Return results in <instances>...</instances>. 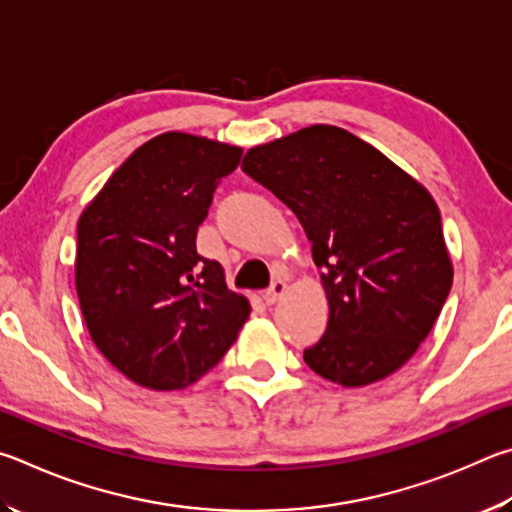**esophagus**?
<instances>
[{"label":"esophagus","mask_w":512,"mask_h":512,"mask_svg":"<svg viewBox=\"0 0 512 512\" xmlns=\"http://www.w3.org/2000/svg\"><path fill=\"white\" fill-rule=\"evenodd\" d=\"M285 292H288V283H285V281H274L272 288L263 294V299H265L267 306H274V303L279 301Z\"/></svg>","instance_id":"obj_1"}]
</instances>
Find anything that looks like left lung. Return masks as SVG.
<instances>
[{"label":"left lung","mask_w":512,"mask_h":512,"mask_svg":"<svg viewBox=\"0 0 512 512\" xmlns=\"http://www.w3.org/2000/svg\"><path fill=\"white\" fill-rule=\"evenodd\" d=\"M240 168L290 206L321 267L328 326L303 351L310 369L366 387L405 366L454 279L432 193L371 143L326 123L249 148Z\"/></svg>","instance_id":"8db88e82"}]
</instances>
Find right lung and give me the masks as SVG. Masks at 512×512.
<instances>
[{"label":"right lung","instance_id":"right-lung-1","mask_svg":"<svg viewBox=\"0 0 512 512\" xmlns=\"http://www.w3.org/2000/svg\"><path fill=\"white\" fill-rule=\"evenodd\" d=\"M240 146L157 134L114 170L78 218L74 279L94 346L152 391L184 389L218 364L249 319L224 267L195 249L215 186Z\"/></svg>","mask_w":512,"mask_h":512}]
</instances>
